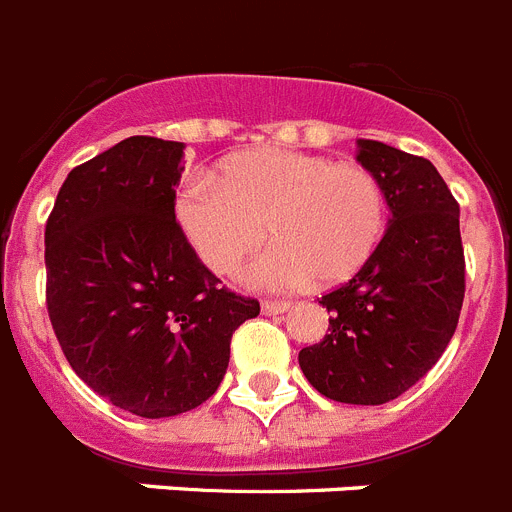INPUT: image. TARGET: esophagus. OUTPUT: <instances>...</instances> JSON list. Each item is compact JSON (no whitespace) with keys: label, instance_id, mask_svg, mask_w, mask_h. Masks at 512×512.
Masks as SVG:
<instances>
[{"label":"esophagus","instance_id":"1","mask_svg":"<svg viewBox=\"0 0 512 512\" xmlns=\"http://www.w3.org/2000/svg\"><path fill=\"white\" fill-rule=\"evenodd\" d=\"M288 309H291V301H262V314H283Z\"/></svg>","mask_w":512,"mask_h":512}]
</instances>
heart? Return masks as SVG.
<instances>
[{"label":"heart","mask_w":512,"mask_h":512,"mask_svg":"<svg viewBox=\"0 0 512 512\" xmlns=\"http://www.w3.org/2000/svg\"><path fill=\"white\" fill-rule=\"evenodd\" d=\"M177 221L213 273L231 275L265 239L247 278L260 288L340 286L366 268L384 239V182L363 164L293 149L229 159L221 175H198L177 198Z\"/></svg>","instance_id":"heart-1"}]
</instances>
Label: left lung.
<instances>
[{"label":"left lung","mask_w":512,"mask_h":512,"mask_svg":"<svg viewBox=\"0 0 512 512\" xmlns=\"http://www.w3.org/2000/svg\"><path fill=\"white\" fill-rule=\"evenodd\" d=\"M358 162L379 175L389 229L345 286L324 293L330 335L299 353L309 384L345 404H384L438 363L464 304L459 203L428 159L358 141Z\"/></svg>","instance_id":"obj_1"}]
</instances>
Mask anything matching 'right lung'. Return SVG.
Returning a JSON list of instances; mask_svg holds the SVG:
<instances>
[{"instance_id": "obj_1", "label": "right lung", "mask_w": 512, "mask_h": 512, "mask_svg": "<svg viewBox=\"0 0 512 512\" xmlns=\"http://www.w3.org/2000/svg\"><path fill=\"white\" fill-rule=\"evenodd\" d=\"M180 141L131 136L79 164L46 221V306L66 361L121 410L172 417L219 389L231 335L260 314L175 219Z\"/></svg>"}]
</instances>
